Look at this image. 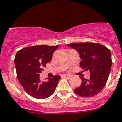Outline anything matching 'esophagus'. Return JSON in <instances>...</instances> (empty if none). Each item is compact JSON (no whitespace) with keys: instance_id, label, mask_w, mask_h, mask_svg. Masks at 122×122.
Listing matches in <instances>:
<instances>
[{"instance_id":"obj_1","label":"esophagus","mask_w":122,"mask_h":122,"mask_svg":"<svg viewBox=\"0 0 122 122\" xmlns=\"http://www.w3.org/2000/svg\"><path fill=\"white\" fill-rule=\"evenodd\" d=\"M63 77L66 78V79H70L71 77V75H63Z\"/></svg>"}]
</instances>
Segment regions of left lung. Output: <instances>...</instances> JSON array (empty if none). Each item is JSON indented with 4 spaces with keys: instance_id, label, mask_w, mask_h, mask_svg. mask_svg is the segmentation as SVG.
<instances>
[{
    "instance_id": "left-lung-1",
    "label": "left lung",
    "mask_w": 122,
    "mask_h": 122,
    "mask_svg": "<svg viewBox=\"0 0 122 122\" xmlns=\"http://www.w3.org/2000/svg\"><path fill=\"white\" fill-rule=\"evenodd\" d=\"M67 46L78 52L81 59L80 66L91 73L89 79L81 78V85L75 89V92L84 97L94 96L103 89L108 80L112 65L111 52L97 43L81 42Z\"/></svg>"
}]
</instances>
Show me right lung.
<instances>
[{"instance_id":"1","label":"right lung","mask_w":122,"mask_h":122,"mask_svg":"<svg viewBox=\"0 0 122 122\" xmlns=\"http://www.w3.org/2000/svg\"><path fill=\"white\" fill-rule=\"evenodd\" d=\"M58 46H31L16 53L14 65L18 79L26 92L34 98H47L55 91L61 76L55 75L53 78H47L48 81H42L40 73L42 67L51 60Z\"/></svg>"}]
</instances>
